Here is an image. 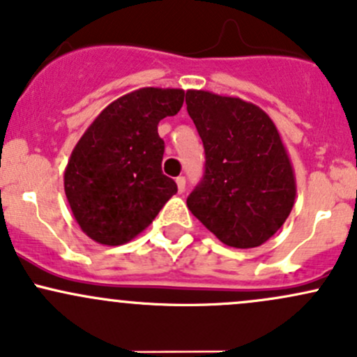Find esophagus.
Segmentation results:
<instances>
[{
  "label": "esophagus",
  "mask_w": 357,
  "mask_h": 357,
  "mask_svg": "<svg viewBox=\"0 0 357 357\" xmlns=\"http://www.w3.org/2000/svg\"><path fill=\"white\" fill-rule=\"evenodd\" d=\"M175 182H177L178 192H183V190H185V177H177V180H175Z\"/></svg>",
  "instance_id": "1"
}]
</instances>
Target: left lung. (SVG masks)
Wrapping results in <instances>:
<instances>
[{
	"label": "left lung",
	"instance_id": "8db88e82",
	"mask_svg": "<svg viewBox=\"0 0 357 357\" xmlns=\"http://www.w3.org/2000/svg\"><path fill=\"white\" fill-rule=\"evenodd\" d=\"M185 102L206 153L204 177L187 208L223 244L258 248L278 232L296 201V175L278 128L241 98L189 89Z\"/></svg>",
	"mask_w": 357,
	"mask_h": 357
}]
</instances>
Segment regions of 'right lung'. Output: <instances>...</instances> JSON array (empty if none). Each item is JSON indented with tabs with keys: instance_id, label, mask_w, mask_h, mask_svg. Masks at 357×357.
<instances>
[{
	"instance_id": "right-lung-1",
	"label": "right lung",
	"mask_w": 357,
	"mask_h": 357,
	"mask_svg": "<svg viewBox=\"0 0 357 357\" xmlns=\"http://www.w3.org/2000/svg\"><path fill=\"white\" fill-rule=\"evenodd\" d=\"M183 89L141 87L109 102L87 127L65 168L63 185L82 232L122 245L144 232L177 183L161 172L158 123L177 115Z\"/></svg>"
}]
</instances>
